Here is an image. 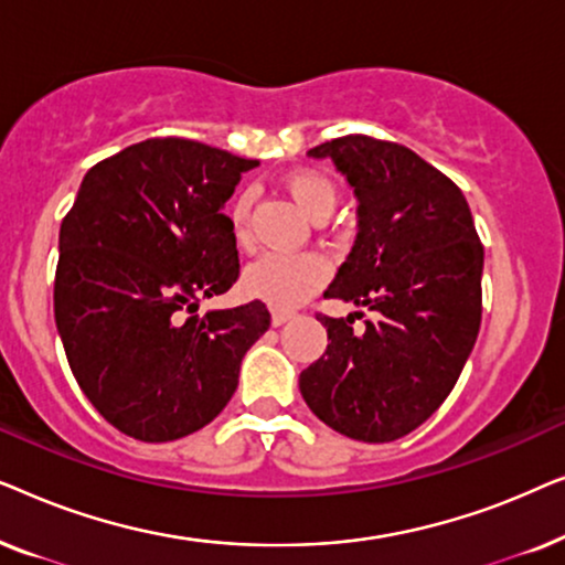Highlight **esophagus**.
<instances>
[{
    "label": "esophagus",
    "instance_id": "1",
    "mask_svg": "<svg viewBox=\"0 0 565 565\" xmlns=\"http://www.w3.org/2000/svg\"><path fill=\"white\" fill-rule=\"evenodd\" d=\"M290 319H296V313L285 311V308H273V327H282V323H288Z\"/></svg>",
    "mask_w": 565,
    "mask_h": 565
}]
</instances>
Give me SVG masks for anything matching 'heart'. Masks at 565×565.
Instances as JSON below:
<instances>
[{
    "mask_svg": "<svg viewBox=\"0 0 565 565\" xmlns=\"http://www.w3.org/2000/svg\"><path fill=\"white\" fill-rule=\"evenodd\" d=\"M285 190L311 221L329 218L337 205V188L327 174L313 169H298L285 177ZM252 195L242 192L231 200L228 223L238 242L249 234ZM327 262L319 254H262L244 273V288L249 296L277 308H292L327 282Z\"/></svg>",
    "mask_w": 565,
    "mask_h": 565,
    "instance_id": "heart-1",
    "label": "heart"
}]
</instances>
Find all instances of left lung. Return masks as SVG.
<instances>
[{"mask_svg":"<svg viewBox=\"0 0 565 565\" xmlns=\"http://www.w3.org/2000/svg\"><path fill=\"white\" fill-rule=\"evenodd\" d=\"M308 157L334 161L358 198V236L323 296L375 321L319 316L329 344L300 396L339 435L393 443L437 412L473 352L483 246L458 184L406 146L344 136Z\"/></svg>","mask_w":565,"mask_h":565,"instance_id":"8db88e82","label":"left lung"}]
</instances>
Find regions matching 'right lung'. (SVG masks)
I'll return each mask as SVG.
<instances>
[{"label":"right lung","mask_w":565,"mask_h":565,"mask_svg":"<svg viewBox=\"0 0 565 565\" xmlns=\"http://www.w3.org/2000/svg\"><path fill=\"white\" fill-rule=\"evenodd\" d=\"M252 167L149 138L84 174L61 223L53 313L76 383L122 435L172 443L211 424L269 329L262 300L195 313L238 277L223 205Z\"/></svg>","instance_id":"1"}]
</instances>
